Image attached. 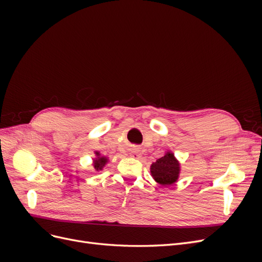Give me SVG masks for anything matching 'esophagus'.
Wrapping results in <instances>:
<instances>
[{
    "instance_id": "esophagus-1",
    "label": "esophagus",
    "mask_w": 262,
    "mask_h": 262,
    "mask_svg": "<svg viewBox=\"0 0 262 262\" xmlns=\"http://www.w3.org/2000/svg\"><path fill=\"white\" fill-rule=\"evenodd\" d=\"M133 157L136 156V157H139V154H138V152H133V154H131Z\"/></svg>"
}]
</instances>
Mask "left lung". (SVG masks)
<instances>
[{"label": "left lung", "mask_w": 262, "mask_h": 262, "mask_svg": "<svg viewBox=\"0 0 262 262\" xmlns=\"http://www.w3.org/2000/svg\"><path fill=\"white\" fill-rule=\"evenodd\" d=\"M150 175L161 186H170L177 182L180 173V163L171 150H167L165 155L158 158L150 165Z\"/></svg>", "instance_id": "left-lung-1"}]
</instances>
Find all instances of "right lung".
I'll use <instances>...</instances> for the list:
<instances>
[{
    "mask_svg": "<svg viewBox=\"0 0 262 262\" xmlns=\"http://www.w3.org/2000/svg\"><path fill=\"white\" fill-rule=\"evenodd\" d=\"M95 155H96V157L93 160V167L96 171H100L107 165L109 158L106 156H101L99 152H95Z\"/></svg>",
    "mask_w": 262,
    "mask_h": 262,
    "instance_id": "obj_1",
    "label": "right lung"
}]
</instances>
